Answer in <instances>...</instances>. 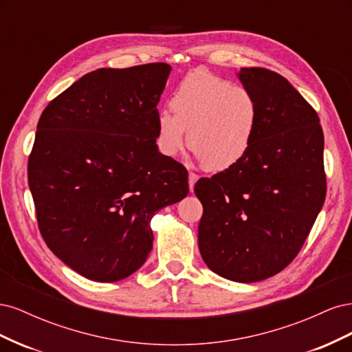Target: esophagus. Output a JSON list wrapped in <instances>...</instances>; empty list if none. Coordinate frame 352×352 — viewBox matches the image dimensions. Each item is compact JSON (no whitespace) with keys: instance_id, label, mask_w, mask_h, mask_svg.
Returning <instances> with one entry per match:
<instances>
[{"instance_id":"obj_1","label":"esophagus","mask_w":352,"mask_h":352,"mask_svg":"<svg viewBox=\"0 0 352 352\" xmlns=\"http://www.w3.org/2000/svg\"><path fill=\"white\" fill-rule=\"evenodd\" d=\"M188 179H189V190H190V192H194V185L197 184L198 176L195 173H189Z\"/></svg>"}]
</instances>
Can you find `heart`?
<instances>
[{
	"label": "heart",
	"mask_w": 352,
	"mask_h": 352,
	"mask_svg": "<svg viewBox=\"0 0 352 352\" xmlns=\"http://www.w3.org/2000/svg\"><path fill=\"white\" fill-rule=\"evenodd\" d=\"M170 109L157 116L158 146L176 157L188 145L210 172L236 166L252 145L260 120L254 94L214 73L194 70L177 85Z\"/></svg>",
	"instance_id": "1"
}]
</instances>
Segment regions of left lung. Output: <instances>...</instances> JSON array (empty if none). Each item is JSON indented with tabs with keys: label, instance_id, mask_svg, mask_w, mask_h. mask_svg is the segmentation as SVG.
Instances as JSON below:
<instances>
[{
	"label": "left lung",
	"instance_id": "left-lung-1",
	"mask_svg": "<svg viewBox=\"0 0 352 352\" xmlns=\"http://www.w3.org/2000/svg\"><path fill=\"white\" fill-rule=\"evenodd\" d=\"M236 76L258 102V127L236 166L195 184L198 247L210 270L252 283L295 258L323 207L324 138L314 109L280 74L242 67Z\"/></svg>",
	"mask_w": 352,
	"mask_h": 352
}]
</instances>
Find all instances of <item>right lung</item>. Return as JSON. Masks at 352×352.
<instances>
[{"instance_id":"add662e5","label":"right lung","mask_w":352,"mask_h":352,"mask_svg":"<svg viewBox=\"0 0 352 352\" xmlns=\"http://www.w3.org/2000/svg\"><path fill=\"white\" fill-rule=\"evenodd\" d=\"M166 63L85 74L38 122L28 164L41 235L72 270L117 282L153 250L151 219L184 199L188 172L157 145Z\"/></svg>"}]
</instances>
